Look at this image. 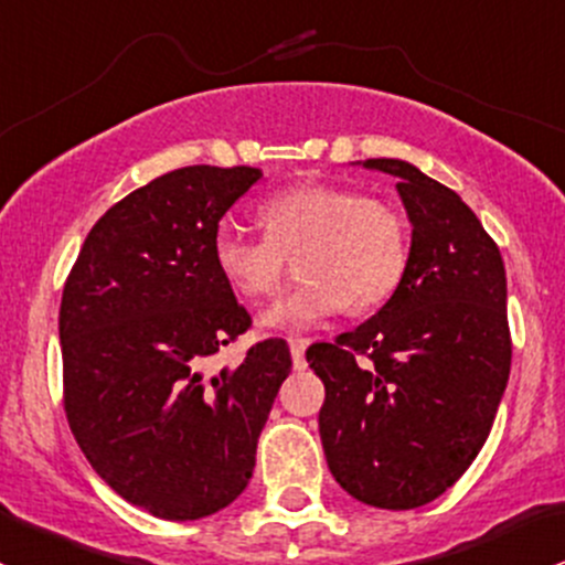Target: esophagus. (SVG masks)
<instances>
[{
	"label": "esophagus",
	"instance_id": "34e87169",
	"mask_svg": "<svg viewBox=\"0 0 565 565\" xmlns=\"http://www.w3.org/2000/svg\"><path fill=\"white\" fill-rule=\"evenodd\" d=\"M289 352H292V367L295 371H306V341L292 338L289 341Z\"/></svg>",
	"mask_w": 565,
	"mask_h": 565
}]
</instances>
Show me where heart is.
I'll return each instance as SVG.
<instances>
[{"label": "heart", "mask_w": 565, "mask_h": 565, "mask_svg": "<svg viewBox=\"0 0 565 565\" xmlns=\"http://www.w3.org/2000/svg\"><path fill=\"white\" fill-rule=\"evenodd\" d=\"M257 218L265 237L218 230L213 263L237 295L265 300L281 289L295 259L302 281L263 313L265 330L298 335L347 306L371 311L406 278L412 235L406 216L387 200L302 183L267 198Z\"/></svg>", "instance_id": "1"}]
</instances>
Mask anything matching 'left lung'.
I'll return each instance as SVG.
<instances>
[{"instance_id": "1", "label": "left lung", "mask_w": 565, "mask_h": 565, "mask_svg": "<svg viewBox=\"0 0 565 565\" xmlns=\"http://www.w3.org/2000/svg\"><path fill=\"white\" fill-rule=\"evenodd\" d=\"M360 164L397 178L412 259L367 322L313 343L306 360L324 382L330 473L358 501L397 512L447 492L490 436L512 367L507 270L460 194L403 159Z\"/></svg>"}]
</instances>
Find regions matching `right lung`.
<instances>
[{
  "label": "right lung",
  "instance_id": "right-lung-1",
  "mask_svg": "<svg viewBox=\"0 0 565 565\" xmlns=\"http://www.w3.org/2000/svg\"><path fill=\"white\" fill-rule=\"evenodd\" d=\"M263 178L192 168L153 178L83 241L58 308L64 412L94 471L162 520L230 507L292 371L281 338L211 373L252 317L213 263L218 222Z\"/></svg>",
  "mask_w": 565,
  "mask_h": 565
}]
</instances>
